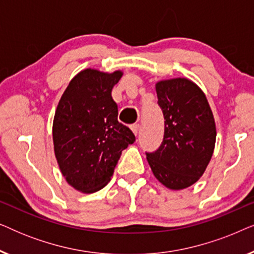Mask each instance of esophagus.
<instances>
[{
    "mask_svg": "<svg viewBox=\"0 0 254 254\" xmlns=\"http://www.w3.org/2000/svg\"><path fill=\"white\" fill-rule=\"evenodd\" d=\"M131 130H133V133L135 134V135H137L138 134V131H140V124H134V125H131Z\"/></svg>",
    "mask_w": 254,
    "mask_h": 254,
    "instance_id": "esophagus-1",
    "label": "esophagus"
}]
</instances>
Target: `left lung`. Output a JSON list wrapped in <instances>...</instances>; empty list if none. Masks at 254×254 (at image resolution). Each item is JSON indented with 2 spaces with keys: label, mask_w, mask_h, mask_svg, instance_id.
Instances as JSON below:
<instances>
[{
  "label": "left lung",
  "mask_w": 254,
  "mask_h": 254,
  "mask_svg": "<svg viewBox=\"0 0 254 254\" xmlns=\"http://www.w3.org/2000/svg\"><path fill=\"white\" fill-rule=\"evenodd\" d=\"M164 116V136L158 149L145 152L156 178L171 190L186 189L203 175L213 155L216 128L201 89L187 78L156 84Z\"/></svg>",
  "instance_id": "obj_1"
}]
</instances>
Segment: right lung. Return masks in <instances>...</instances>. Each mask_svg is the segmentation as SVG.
<instances>
[{
    "label": "right lung",
    "mask_w": 254,
    "mask_h": 254,
    "mask_svg": "<svg viewBox=\"0 0 254 254\" xmlns=\"http://www.w3.org/2000/svg\"><path fill=\"white\" fill-rule=\"evenodd\" d=\"M123 76L85 69L71 79L53 121L55 157L69 185L83 193L102 190L111 180L121 152L135 142L118 121L111 92Z\"/></svg>",
    "instance_id": "1"
}]
</instances>
